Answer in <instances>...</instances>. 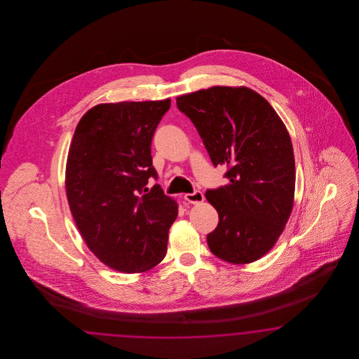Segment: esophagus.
<instances>
[{
	"label": "esophagus",
	"mask_w": 359,
	"mask_h": 359,
	"mask_svg": "<svg viewBox=\"0 0 359 359\" xmlns=\"http://www.w3.org/2000/svg\"><path fill=\"white\" fill-rule=\"evenodd\" d=\"M184 200L191 204H198L204 201V195L200 191H195L192 194H185Z\"/></svg>",
	"instance_id": "34e87169"
}]
</instances>
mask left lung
I'll use <instances>...</instances> for the list:
<instances>
[{
  "label": "left lung",
  "mask_w": 359,
  "mask_h": 359,
  "mask_svg": "<svg viewBox=\"0 0 359 359\" xmlns=\"http://www.w3.org/2000/svg\"><path fill=\"white\" fill-rule=\"evenodd\" d=\"M215 167L229 183L207 189L218 225L207 236L222 261L250 263L269 252L294 205L292 142L267 100L249 88L212 87L176 98Z\"/></svg>",
  "instance_id": "obj_1"
}]
</instances>
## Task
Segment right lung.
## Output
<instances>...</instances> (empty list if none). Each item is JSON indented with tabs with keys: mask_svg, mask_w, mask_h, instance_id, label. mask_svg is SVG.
Returning a JSON list of instances; mask_svg holds the SVG:
<instances>
[{
	"mask_svg": "<svg viewBox=\"0 0 359 359\" xmlns=\"http://www.w3.org/2000/svg\"><path fill=\"white\" fill-rule=\"evenodd\" d=\"M171 100L100 104L77 123L65 191L89 250L113 270L147 271L163 261L177 204L161 185L151 141Z\"/></svg>",
	"mask_w": 359,
	"mask_h": 359,
	"instance_id": "1",
	"label": "right lung"
}]
</instances>
